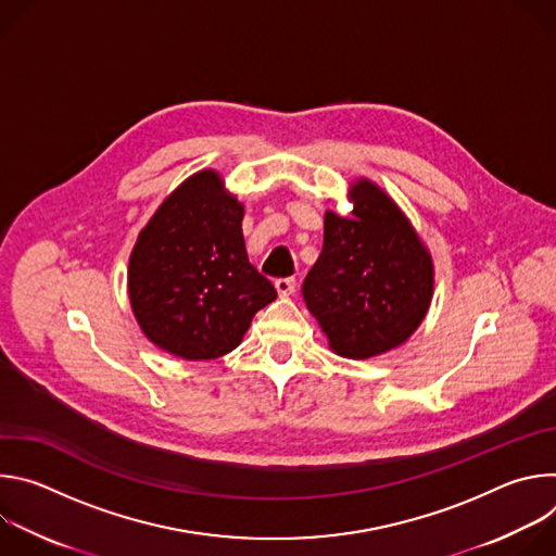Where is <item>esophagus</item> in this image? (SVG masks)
<instances>
[{
  "mask_svg": "<svg viewBox=\"0 0 556 556\" xmlns=\"http://www.w3.org/2000/svg\"><path fill=\"white\" fill-rule=\"evenodd\" d=\"M275 288H277V294H279V296H290V294H294L296 281H294L292 277H286V279H277V281H275Z\"/></svg>",
  "mask_w": 556,
  "mask_h": 556,
  "instance_id": "esophagus-1",
  "label": "esophagus"
}]
</instances>
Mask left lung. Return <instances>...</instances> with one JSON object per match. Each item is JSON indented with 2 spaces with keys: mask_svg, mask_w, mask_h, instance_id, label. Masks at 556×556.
Listing matches in <instances>:
<instances>
[{
  "mask_svg": "<svg viewBox=\"0 0 556 556\" xmlns=\"http://www.w3.org/2000/svg\"><path fill=\"white\" fill-rule=\"evenodd\" d=\"M352 215L326 211L324 251L303 281L309 314L343 358L409 341L433 299V260L409 217L376 182L350 185Z\"/></svg>",
  "mask_w": 556,
  "mask_h": 556,
  "instance_id": "obj_1",
  "label": "left lung"
}]
</instances>
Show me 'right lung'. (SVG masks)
<instances>
[{"instance_id":"add662e5","label":"right lung","mask_w":556,"mask_h":556,"mask_svg":"<svg viewBox=\"0 0 556 556\" xmlns=\"http://www.w3.org/2000/svg\"><path fill=\"white\" fill-rule=\"evenodd\" d=\"M244 204L215 169L189 176L138 232L127 292L142 334L182 361H213L242 343L277 299L249 262Z\"/></svg>"}]
</instances>
